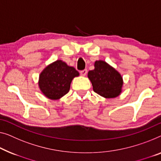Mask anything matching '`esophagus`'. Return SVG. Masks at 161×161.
Masks as SVG:
<instances>
[{
	"label": "esophagus",
	"instance_id": "obj_1",
	"mask_svg": "<svg viewBox=\"0 0 161 161\" xmlns=\"http://www.w3.org/2000/svg\"><path fill=\"white\" fill-rule=\"evenodd\" d=\"M87 69H85V70H82V71H80V74H81V76H85L86 74H87Z\"/></svg>",
	"mask_w": 161,
	"mask_h": 161
}]
</instances>
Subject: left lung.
<instances>
[{"label": "left lung", "mask_w": 161, "mask_h": 161, "mask_svg": "<svg viewBox=\"0 0 161 161\" xmlns=\"http://www.w3.org/2000/svg\"><path fill=\"white\" fill-rule=\"evenodd\" d=\"M95 69L88 72L93 90L105 98H114L120 95L123 79L118 71L104 61H96Z\"/></svg>", "instance_id": "8db88e82"}]
</instances>
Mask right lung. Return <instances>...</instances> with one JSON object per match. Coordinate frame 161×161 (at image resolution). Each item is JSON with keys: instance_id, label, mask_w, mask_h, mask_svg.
Masks as SVG:
<instances>
[{"instance_id": "obj_1", "label": "right lung", "mask_w": 161, "mask_h": 161, "mask_svg": "<svg viewBox=\"0 0 161 161\" xmlns=\"http://www.w3.org/2000/svg\"><path fill=\"white\" fill-rule=\"evenodd\" d=\"M79 75L74 67L58 60L44 69L40 74L38 85L45 97L58 100L69 92L71 81Z\"/></svg>"}]
</instances>
